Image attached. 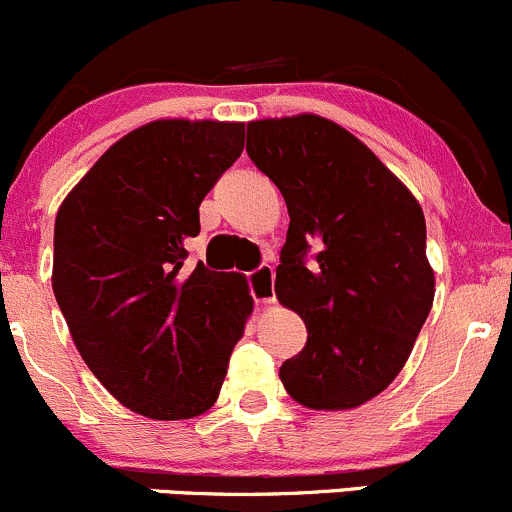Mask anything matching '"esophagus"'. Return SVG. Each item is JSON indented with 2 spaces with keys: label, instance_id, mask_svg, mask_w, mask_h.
Segmentation results:
<instances>
[{
  "label": "esophagus",
  "instance_id": "esophagus-1",
  "mask_svg": "<svg viewBox=\"0 0 512 512\" xmlns=\"http://www.w3.org/2000/svg\"><path fill=\"white\" fill-rule=\"evenodd\" d=\"M247 285H250V294L257 307L275 302V272H272L270 265H262L255 272H250Z\"/></svg>",
  "mask_w": 512,
  "mask_h": 512
}]
</instances>
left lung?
<instances>
[{"label": "left lung", "mask_w": 512, "mask_h": 512, "mask_svg": "<svg viewBox=\"0 0 512 512\" xmlns=\"http://www.w3.org/2000/svg\"><path fill=\"white\" fill-rule=\"evenodd\" d=\"M247 156L287 203L275 294L307 327L282 384L307 409H356L399 376L431 312L421 205L369 146L314 113L247 123Z\"/></svg>", "instance_id": "obj_1"}]
</instances>
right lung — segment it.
Masks as SVG:
<instances>
[{
    "label": "right lung",
    "instance_id": "right-lung-1",
    "mask_svg": "<svg viewBox=\"0 0 512 512\" xmlns=\"http://www.w3.org/2000/svg\"><path fill=\"white\" fill-rule=\"evenodd\" d=\"M242 148L245 123L151 121L113 143L56 213L51 287L71 339L146 418L205 414L252 314L242 275L183 270L200 203Z\"/></svg>",
    "mask_w": 512,
    "mask_h": 512
}]
</instances>
